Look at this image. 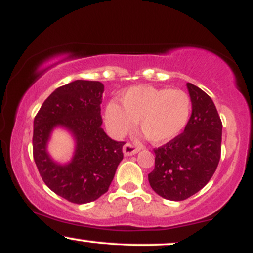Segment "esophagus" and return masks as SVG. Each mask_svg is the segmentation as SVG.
<instances>
[{
    "instance_id": "34e87169",
    "label": "esophagus",
    "mask_w": 253,
    "mask_h": 253,
    "mask_svg": "<svg viewBox=\"0 0 253 253\" xmlns=\"http://www.w3.org/2000/svg\"><path fill=\"white\" fill-rule=\"evenodd\" d=\"M123 151H124L125 156H127V157L134 156V154H136L140 151V146L134 145V144H130V142H127V144L124 145Z\"/></svg>"
}]
</instances>
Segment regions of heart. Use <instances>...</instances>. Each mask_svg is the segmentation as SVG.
Here are the masks:
<instances>
[{"instance_id":"1","label":"heart","mask_w":253,"mask_h":253,"mask_svg":"<svg viewBox=\"0 0 253 253\" xmlns=\"http://www.w3.org/2000/svg\"><path fill=\"white\" fill-rule=\"evenodd\" d=\"M121 106L109 102L105 108V123L111 134L126 135L134 127V121L154 144L174 139L186 127L192 111V101L181 89L132 87L123 94Z\"/></svg>"}]
</instances>
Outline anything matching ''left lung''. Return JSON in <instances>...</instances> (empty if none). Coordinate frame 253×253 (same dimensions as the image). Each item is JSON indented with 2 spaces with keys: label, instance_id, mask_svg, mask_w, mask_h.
I'll return each instance as SVG.
<instances>
[{
  "label": "left lung",
  "instance_id": "obj_1",
  "mask_svg": "<svg viewBox=\"0 0 253 253\" xmlns=\"http://www.w3.org/2000/svg\"><path fill=\"white\" fill-rule=\"evenodd\" d=\"M192 114L184 132L154 148L156 165L148 174L151 187L174 202L190 198L210 181L220 160L221 124L213 101L204 90L187 84Z\"/></svg>",
  "mask_w": 253,
  "mask_h": 253
}]
</instances>
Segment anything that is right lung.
<instances>
[{"label":"right lung","mask_w":253,"mask_h":253,"mask_svg":"<svg viewBox=\"0 0 253 253\" xmlns=\"http://www.w3.org/2000/svg\"><path fill=\"white\" fill-rule=\"evenodd\" d=\"M102 93L101 82L73 81L54 90L34 119L33 156L40 175L54 193L74 204L94 202L107 192L124 158L125 142L112 140L101 128ZM56 126H66L77 140L67 166L51 161L45 151Z\"/></svg>","instance_id":"add662e5"}]
</instances>
